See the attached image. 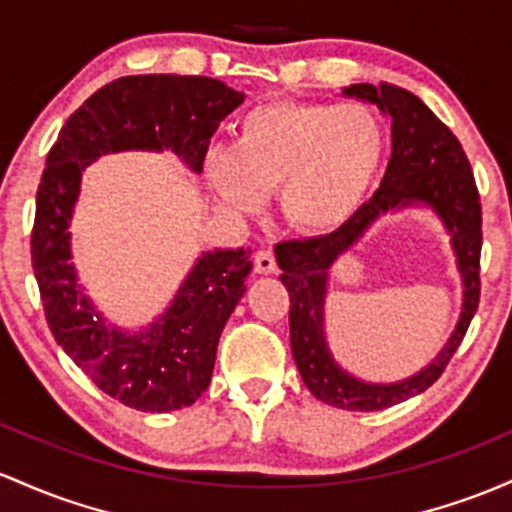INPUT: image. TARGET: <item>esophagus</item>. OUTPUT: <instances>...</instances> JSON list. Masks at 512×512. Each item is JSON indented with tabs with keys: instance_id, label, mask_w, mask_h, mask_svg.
<instances>
[{
	"instance_id": "1",
	"label": "esophagus",
	"mask_w": 512,
	"mask_h": 512,
	"mask_svg": "<svg viewBox=\"0 0 512 512\" xmlns=\"http://www.w3.org/2000/svg\"><path fill=\"white\" fill-rule=\"evenodd\" d=\"M255 272L257 274H272L277 272V260H274V252L269 247H262V250L255 252Z\"/></svg>"
}]
</instances>
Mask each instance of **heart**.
<instances>
[{"mask_svg": "<svg viewBox=\"0 0 512 512\" xmlns=\"http://www.w3.org/2000/svg\"><path fill=\"white\" fill-rule=\"evenodd\" d=\"M384 155L386 133L374 111L279 99L247 111L235 148H211L204 167L211 187L238 211H260L279 189L284 221L318 238L355 218Z\"/></svg>", "mask_w": 512, "mask_h": 512, "instance_id": "1", "label": "heart"}]
</instances>
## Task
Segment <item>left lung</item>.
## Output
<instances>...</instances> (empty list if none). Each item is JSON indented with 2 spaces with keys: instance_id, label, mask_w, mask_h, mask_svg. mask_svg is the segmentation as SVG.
Returning <instances> with one entry per match:
<instances>
[{
  "instance_id": "8db88e82",
  "label": "left lung",
  "mask_w": 512,
  "mask_h": 512,
  "mask_svg": "<svg viewBox=\"0 0 512 512\" xmlns=\"http://www.w3.org/2000/svg\"><path fill=\"white\" fill-rule=\"evenodd\" d=\"M345 97L372 101L391 119V160L381 187L338 233L291 240L277 247L282 284L289 291V335L303 384L318 401L342 411H381L423 393L440 379L462 345L466 328L479 308L481 279V201L474 172L462 143L408 89L396 84H350ZM423 203L441 216L453 235V249L465 284L463 313L453 338L425 370L393 385H369L347 375L324 342V286L332 262L366 232L379 215Z\"/></svg>"
}]
</instances>
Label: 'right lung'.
Masks as SVG:
<instances>
[{
	"instance_id": "add662e5",
	"label": "right lung",
	"mask_w": 512,
	"mask_h": 512,
	"mask_svg": "<svg viewBox=\"0 0 512 512\" xmlns=\"http://www.w3.org/2000/svg\"><path fill=\"white\" fill-rule=\"evenodd\" d=\"M243 101V92L211 77H119L65 121L48 153L31 233V265L48 328L101 391L136 411H179L209 389L218 338L245 294L250 250L204 252L153 325L140 333L111 328L70 262L67 228L82 172L106 153L172 150L199 174L218 123Z\"/></svg>"
}]
</instances>
